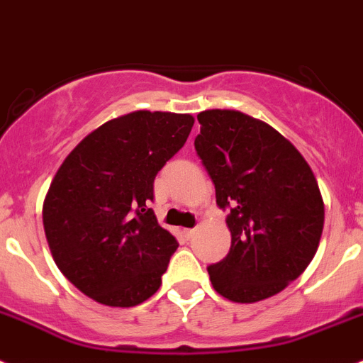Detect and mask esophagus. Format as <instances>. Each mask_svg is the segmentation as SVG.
Listing matches in <instances>:
<instances>
[{
  "label": "esophagus",
  "mask_w": 363,
  "mask_h": 363,
  "mask_svg": "<svg viewBox=\"0 0 363 363\" xmlns=\"http://www.w3.org/2000/svg\"><path fill=\"white\" fill-rule=\"evenodd\" d=\"M195 233H197V230H195V228H188V230H184V237L186 238H191Z\"/></svg>",
  "instance_id": "esophagus-1"
}]
</instances>
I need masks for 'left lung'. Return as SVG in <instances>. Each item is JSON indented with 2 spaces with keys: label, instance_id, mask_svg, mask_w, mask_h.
Masks as SVG:
<instances>
[{
  "label": "left lung",
  "instance_id": "1",
  "mask_svg": "<svg viewBox=\"0 0 363 363\" xmlns=\"http://www.w3.org/2000/svg\"><path fill=\"white\" fill-rule=\"evenodd\" d=\"M195 150L228 211L230 253L208 266L215 291L240 303L280 293L309 266L324 201L306 159L275 128L235 110L197 116Z\"/></svg>",
  "mask_w": 363,
  "mask_h": 363
}]
</instances>
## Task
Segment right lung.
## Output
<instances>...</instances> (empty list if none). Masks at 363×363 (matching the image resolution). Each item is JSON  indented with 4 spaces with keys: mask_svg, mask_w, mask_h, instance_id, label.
<instances>
[{
    "mask_svg": "<svg viewBox=\"0 0 363 363\" xmlns=\"http://www.w3.org/2000/svg\"><path fill=\"white\" fill-rule=\"evenodd\" d=\"M194 121L148 110L117 117L57 169L43 202L45 235L61 273L96 302L132 308L161 286L179 242L150 208L153 181Z\"/></svg>",
    "mask_w": 363,
    "mask_h": 363,
    "instance_id": "obj_1",
    "label": "right lung"
}]
</instances>
